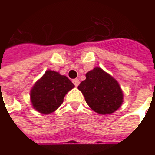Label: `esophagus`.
I'll return each mask as SVG.
<instances>
[{
	"label": "esophagus",
	"mask_w": 155,
	"mask_h": 155,
	"mask_svg": "<svg viewBox=\"0 0 155 155\" xmlns=\"http://www.w3.org/2000/svg\"><path fill=\"white\" fill-rule=\"evenodd\" d=\"M72 82L74 83V84L75 86H78V85L80 84V80H79V79H74V80L72 81Z\"/></svg>",
	"instance_id": "34e87169"
}]
</instances>
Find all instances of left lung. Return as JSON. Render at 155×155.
Returning <instances> with one entry per match:
<instances>
[{
  "label": "left lung",
  "mask_w": 155,
  "mask_h": 155,
  "mask_svg": "<svg viewBox=\"0 0 155 155\" xmlns=\"http://www.w3.org/2000/svg\"><path fill=\"white\" fill-rule=\"evenodd\" d=\"M78 89L88 105L101 114L114 113L123 103V91L118 81L101 68L94 67L85 74Z\"/></svg>",
  "instance_id": "1"
}]
</instances>
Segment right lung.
<instances>
[{"mask_svg": "<svg viewBox=\"0 0 155 155\" xmlns=\"http://www.w3.org/2000/svg\"><path fill=\"white\" fill-rule=\"evenodd\" d=\"M74 87L66 76L48 70L31 91L32 106L41 114H51L61 106L65 94Z\"/></svg>", "mask_w": 155, "mask_h": 155, "instance_id": "1", "label": "right lung"}]
</instances>
